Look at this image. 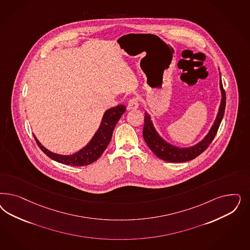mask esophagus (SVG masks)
<instances>
[{"mask_svg":"<svg viewBox=\"0 0 250 250\" xmlns=\"http://www.w3.org/2000/svg\"><path fill=\"white\" fill-rule=\"evenodd\" d=\"M139 106V100L136 97H133L131 99H129V103H128V106L127 108L130 110V109H136Z\"/></svg>","mask_w":250,"mask_h":250,"instance_id":"esophagus-1","label":"esophagus"}]
</instances>
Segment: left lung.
I'll list each match as a JSON object with an SVG mask.
<instances>
[{
	"label": "left lung",
	"mask_w": 250,
	"mask_h": 250,
	"mask_svg": "<svg viewBox=\"0 0 250 250\" xmlns=\"http://www.w3.org/2000/svg\"><path fill=\"white\" fill-rule=\"evenodd\" d=\"M220 89L222 92V100H221L219 112L214 121V123L212 124L208 134L204 137V139L197 145L190 147L180 148L167 143L154 129L150 115L147 112L145 113V126L143 129V135H144L145 143L157 157H159L162 160L171 162V163L189 161L199 156L207 149V147L210 145V143L212 142V140L214 139L217 133L219 126L224 118L225 109H226V92L223 87L221 77H220Z\"/></svg>",
	"instance_id": "obj_1"
}]
</instances>
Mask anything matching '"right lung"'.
<instances>
[{
	"mask_svg": "<svg viewBox=\"0 0 250 250\" xmlns=\"http://www.w3.org/2000/svg\"><path fill=\"white\" fill-rule=\"evenodd\" d=\"M126 111V106L119 105L107 109L103 116L101 124L97 129L96 134L91 139L86 146L82 148L77 153L71 155H62L58 153H52L41 145L39 140L34 135V138L40 146L41 151L48 155L52 160L73 167H83L87 166L95 161L102 155L106 146L110 143L112 138L113 130L116 124L118 123L121 116Z\"/></svg>",
	"mask_w": 250,
	"mask_h": 250,
	"instance_id": "1",
	"label": "right lung"
}]
</instances>
